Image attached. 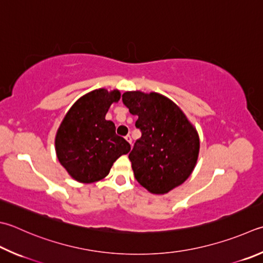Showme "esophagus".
<instances>
[{
    "label": "esophagus",
    "instance_id": "obj_1",
    "mask_svg": "<svg viewBox=\"0 0 263 263\" xmlns=\"http://www.w3.org/2000/svg\"><path fill=\"white\" fill-rule=\"evenodd\" d=\"M125 138H126V141H127L128 143H129V144L132 145V142H133V140H132V137H130V135H127V136H126Z\"/></svg>",
    "mask_w": 263,
    "mask_h": 263
}]
</instances>
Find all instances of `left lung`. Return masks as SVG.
<instances>
[{"instance_id": "left-lung-1", "label": "left lung", "mask_w": 263, "mask_h": 263, "mask_svg": "<svg viewBox=\"0 0 263 263\" xmlns=\"http://www.w3.org/2000/svg\"><path fill=\"white\" fill-rule=\"evenodd\" d=\"M122 102L142 132L129 160L140 184L153 195H165L184 183L199 156V135L180 107L158 92L126 91Z\"/></svg>"}]
</instances>
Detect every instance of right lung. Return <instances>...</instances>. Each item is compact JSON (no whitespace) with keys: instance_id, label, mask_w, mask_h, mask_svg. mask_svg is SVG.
<instances>
[{"instance_id":"1","label":"right lung","mask_w":263,"mask_h":263,"mask_svg":"<svg viewBox=\"0 0 263 263\" xmlns=\"http://www.w3.org/2000/svg\"><path fill=\"white\" fill-rule=\"evenodd\" d=\"M120 97L118 89H95L79 98L59 125L54 137L56 155L76 181L103 180L113 162L130 151L129 143L116 134L115 123L105 119L108 108Z\"/></svg>"}]
</instances>
